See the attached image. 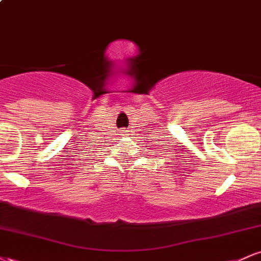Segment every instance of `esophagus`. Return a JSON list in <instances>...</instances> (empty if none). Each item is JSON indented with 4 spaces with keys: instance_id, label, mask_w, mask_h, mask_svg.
Listing matches in <instances>:
<instances>
[{
    "instance_id": "obj_1",
    "label": "esophagus",
    "mask_w": 261,
    "mask_h": 261,
    "mask_svg": "<svg viewBox=\"0 0 261 261\" xmlns=\"http://www.w3.org/2000/svg\"><path fill=\"white\" fill-rule=\"evenodd\" d=\"M120 133H121L122 135H127V133H128V131H127V130H121V131H120Z\"/></svg>"
}]
</instances>
